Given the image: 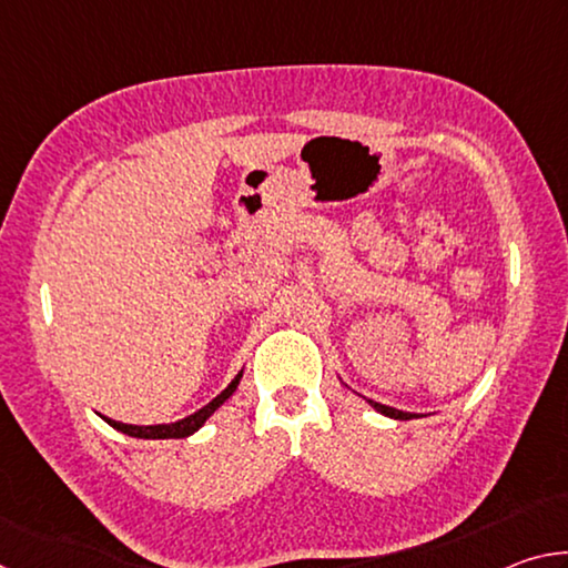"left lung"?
Listing matches in <instances>:
<instances>
[{"label": "left lung", "instance_id": "obj_1", "mask_svg": "<svg viewBox=\"0 0 568 568\" xmlns=\"http://www.w3.org/2000/svg\"><path fill=\"white\" fill-rule=\"evenodd\" d=\"M371 403L373 408H376L378 413H383V416H388V418H396V420H410V418H416L418 413H408V410H398V408H390V406H383V403H378V400H371V398H365Z\"/></svg>", "mask_w": 568, "mask_h": 568}]
</instances>
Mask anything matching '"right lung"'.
<instances>
[{
  "instance_id": "obj_1",
  "label": "right lung",
  "mask_w": 568,
  "mask_h": 568,
  "mask_svg": "<svg viewBox=\"0 0 568 568\" xmlns=\"http://www.w3.org/2000/svg\"><path fill=\"white\" fill-rule=\"evenodd\" d=\"M240 378H243V371L237 373V376L227 383V388L223 393H217V396L203 406L195 413H190L187 418H180L175 423H158V426H134V423H122V420H112L108 416H102L104 420L110 423L114 430H120L124 436H132V438H150V440H160V438H187L195 434L205 426V420L213 416V413L223 406V403L233 396L240 386Z\"/></svg>"
}]
</instances>
